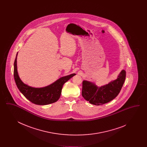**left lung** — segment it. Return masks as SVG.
Instances as JSON below:
<instances>
[{"label":"left lung","instance_id":"obj_1","mask_svg":"<svg viewBox=\"0 0 147 147\" xmlns=\"http://www.w3.org/2000/svg\"><path fill=\"white\" fill-rule=\"evenodd\" d=\"M126 71L122 70L117 78L108 84L98 87L94 83L83 82L82 96L93 105H102L111 101L119 95L126 79Z\"/></svg>","mask_w":147,"mask_h":147}]
</instances>
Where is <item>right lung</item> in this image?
<instances>
[{
    "mask_svg": "<svg viewBox=\"0 0 147 147\" xmlns=\"http://www.w3.org/2000/svg\"><path fill=\"white\" fill-rule=\"evenodd\" d=\"M17 56L14 64V79L18 88L30 101L36 105H46L52 104L58 100L61 96L63 84L76 74L62 77L49 86L36 88L24 84L21 81L17 70Z\"/></svg>",
    "mask_w": 147,
    "mask_h": 147,
    "instance_id": "1",
    "label": "right lung"
}]
</instances>
